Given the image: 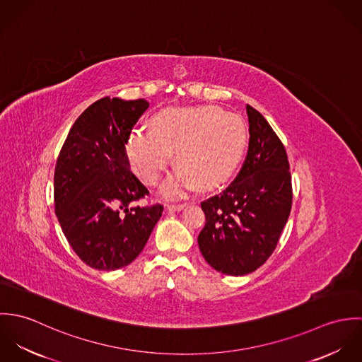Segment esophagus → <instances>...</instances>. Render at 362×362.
I'll list each match as a JSON object with an SVG mask.
<instances>
[{
    "label": "esophagus",
    "mask_w": 362,
    "mask_h": 362,
    "mask_svg": "<svg viewBox=\"0 0 362 362\" xmlns=\"http://www.w3.org/2000/svg\"><path fill=\"white\" fill-rule=\"evenodd\" d=\"M185 204H168L167 205V210H181L184 209Z\"/></svg>",
    "instance_id": "34e87169"
}]
</instances>
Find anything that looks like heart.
I'll list each match as a JSON object with an SVG mask.
<instances>
[{"mask_svg": "<svg viewBox=\"0 0 362 362\" xmlns=\"http://www.w3.org/2000/svg\"><path fill=\"white\" fill-rule=\"evenodd\" d=\"M151 129H136L127 142V156L135 174L155 185L171 165L173 153L181 165L161 187L167 197H180L197 185L218 187L235 170L247 145L241 117L217 105L165 108L152 118Z\"/></svg>", "mask_w": 362, "mask_h": 362, "instance_id": "b5f03b06", "label": "heart"}]
</instances>
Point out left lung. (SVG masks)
<instances>
[{"label": "left lung", "mask_w": 362, "mask_h": 362, "mask_svg": "<svg viewBox=\"0 0 362 362\" xmlns=\"http://www.w3.org/2000/svg\"><path fill=\"white\" fill-rule=\"evenodd\" d=\"M250 144L234 181L201 204L206 223L198 237L207 263L230 276L260 267L277 247L293 204L286 148L264 117L247 104Z\"/></svg>", "instance_id": "1"}]
</instances>
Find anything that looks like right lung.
I'll return each instance as SVG.
<instances>
[{
  "instance_id": "add662e5",
  "label": "right lung",
  "mask_w": 362,
  "mask_h": 362,
  "mask_svg": "<svg viewBox=\"0 0 362 362\" xmlns=\"http://www.w3.org/2000/svg\"><path fill=\"white\" fill-rule=\"evenodd\" d=\"M149 103L103 98L74 122L57 158L54 209L65 238L88 266L114 270L146 245L163 205L138 206L148 188L129 170L125 145Z\"/></svg>"
}]
</instances>
